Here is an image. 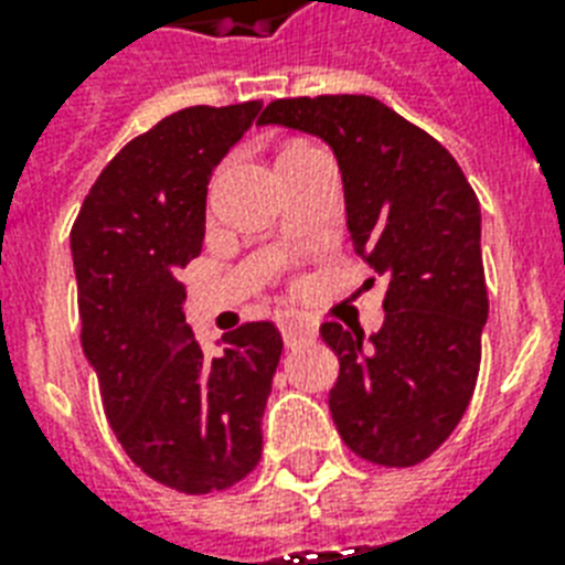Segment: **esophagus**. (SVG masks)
<instances>
[{
	"instance_id": "1",
	"label": "esophagus",
	"mask_w": 565,
	"mask_h": 565,
	"mask_svg": "<svg viewBox=\"0 0 565 565\" xmlns=\"http://www.w3.org/2000/svg\"><path fill=\"white\" fill-rule=\"evenodd\" d=\"M278 328H281L284 343L287 345H296L299 340L317 337V322H310V319L299 317V313H281L278 317Z\"/></svg>"
}]
</instances>
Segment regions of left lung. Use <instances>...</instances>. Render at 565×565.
I'll return each mask as SVG.
<instances>
[{
    "label": "left lung",
    "instance_id": "8db88e82",
    "mask_svg": "<svg viewBox=\"0 0 565 565\" xmlns=\"http://www.w3.org/2000/svg\"><path fill=\"white\" fill-rule=\"evenodd\" d=\"M269 122L334 149L352 248L386 275L377 334L319 328L340 358L328 393L337 430L375 466L422 463L463 419L481 370L490 299L478 195L446 146L372 96L275 99L260 114Z\"/></svg>",
    "mask_w": 565,
    "mask_h": 565
}]
</instances>
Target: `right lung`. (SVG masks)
Returning a JSON list of instances; mask_svg holds the SVG:
<instances>
[{"label":"right lung","instance_id":"right-lung-1","mask_svg":"<svg viewBox=\"0 0 565 565\" xmlns=\"http://www.w3.org/2000/svg\"><path fill=\"white\" fill-rule=\"evenodd\" d=\"M264 102L175 110L114 154L73 222L82 349L119 446L152 481L207 495L264 451L266 398L284 340L246 322L207 358L184 322L179 266L202 252L213 167Z\"/></svg>","mask_w":565,"mask_h":565}]
</instances>
